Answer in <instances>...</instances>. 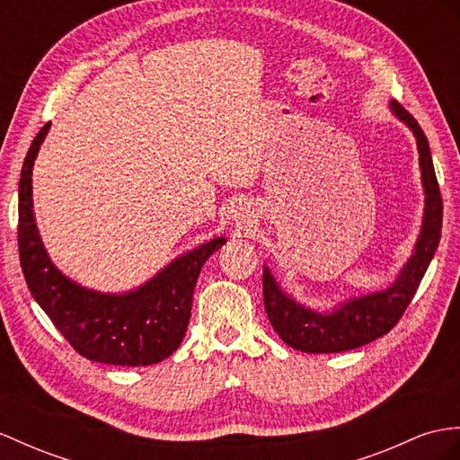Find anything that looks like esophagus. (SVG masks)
Instances as JSON below:
<instances>
[{"label": "esophagus", "instance_id": "obj_1", "mask_svg": "<svg viewBox=\"0 0 460 460\" xmlns=\"http://www.w3.org/2000/svg\"><path fill=\"white\" fill-rule=\"evenodd\" d=\"M232 218L236 222V226L242 230H250L253 226V218L250 215V210H245L243 207H236L232 210Z\"/></svg>", "mask_w": 460, "mask_h": 460}]
</instances>
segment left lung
I'll use <instances>...</instances> for the list:
<instances>
[{"label":"left lung","instance_id":"obj_1","mask_svg":"<svg viewBox=\"0 0 460 460\" xmlns=\"http://www.w3.org/2000/svg\"><path fill=\"white\" fill-rule=\"evenodd\" d=\"M392 111L416 134L421 179L425 189V217L416 253L402 269L398 281L383 293L349 300L332 314H320L302 308L288 298L273 281L269 269H263V305L267 318L287 345L305 353H340L383 338L404 314L428 271L431 257L439 245L443 224V199L437 183L429 142L418 120L392 101Z\"/></svg>","mask_w":460,"mask_h":460}]
</instances>
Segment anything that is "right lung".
Listing matches in <instances>:
<instances>
[{
  "label": "right lung",
  "mask_w": 460,
  "mask_h": 460,
  "mask_svg": "<svg viewBox=\"0 0 460 460\" xmlns=\"http://www.w3.org/2000/svg\"><path fill=\"white\" fill-rule=\"evenodd\" d=\"M49 127L32 140L19 181V261L31 295L85 359L125 367L160 363L181 345L200 267L226 240L215 238L179 257L128 295H99L72 283L50 263L32 217V164Z\"/></svg>",
  "instance_id": "obj_1"
}]
</instances>
